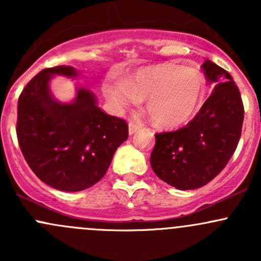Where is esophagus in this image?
I'll use <instances>...</instances> for the list:
<instances>
[{"mask_svg":"<svg viewBox=\"0 0 261 261\" xmlns=\"http://www.w3.org/2000/svg\"><path fill=\"white\" fill-rule=\"evenodd\" d=\"M141 127H143V123L139 122V121H130V123H128V134L133 135L136 131L140 130Z\"/></svg>","mask_w":261,"mask_h":261,"instance_id":"34e87169","label":"esophagus"}]
</instances>
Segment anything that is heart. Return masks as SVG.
I'll list each match as a JSON object with an SVG mask.
<instances>
[{
    "label": "heart",
    "mask_w": 261,
    "mask_h": 261,
    "mask_svg": "<svg viewBox=\"0 0 261 261\" xmlns=\"http://www.w3.org/2000/svg\"><path fill=\"white\" fill-rule=\"evenodd\" d=\"M103 92L117 109L147 101V115L154 125L177 127L199 109L206 80L198 69L163 63L138 70L126 80L107 82Z\"/></svg>",
    "instance_id": "obj_1"
}]
</instances>
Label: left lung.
Here are the masks:
<instances>
[{
    "instance_id": "8db88e82",
    "label": "left lung",
    "mask_w": 261,
    "mask_h": 261,
    "mask_svg": "<svg viewBox=\"0 0 261 261\" xmlns=\"http://www.w3.org/2000/svg\"><path fill=\"white\" fill-rule=\"evenodd\" d=\"M211 96L184 127L155 135L150 164L155 174L180 191L206 186L226 167L241 136L244 105L230 73L206 59Z\"/></svg>"
}]
</instances>
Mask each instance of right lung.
<instances>
[{
    "mask_svg": "<svg viewBox=\"0 0 261 261\" xmlns=\"http://www.w3.org/2000/svg\"><path fill=\"white\" fill-rule=\"evenodd\" d=\"M54 75L77 78L80 73L58 65L26 84L17 103L18 145L39 179L58 191H83L106 174L116 149L127 140L128 126L105 114L84 87H77L72 102L58 101L49 86Z\"/></svg>",
    "mask_w": 261,
    "mask_h": 261,
    "instance_id": "1",
    "label": "right lung"
}]
</instances>
